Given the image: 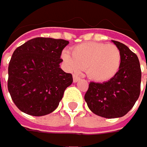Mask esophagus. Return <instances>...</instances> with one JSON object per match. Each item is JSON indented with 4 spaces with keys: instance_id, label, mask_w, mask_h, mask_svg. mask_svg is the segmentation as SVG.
<instances>
[{
    "instance_id": "esophagus-1",
    "label": "esophagus",
    "mask_w": 147,
    "mask_h": 147,
    "mask_svg": "<svg viewBox=\"0 0 147 147\" xmlns=\"http://www.w3.org/2000/svg\"><path fill=\"white\" fill-rule=\"evenodd\" d=\"M80 79H81V78H80V77H78V75H76V74L73 75V81H74V83H77V82H78Z\"/></svg>"
}]
</instances>
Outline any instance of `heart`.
I'll return each instance as SVG.
<instances>
[{
	"mask_svg": "<svg viewBox=\"0 0 147 147\" xmlns=\"http://www.w3.org/2000/svg\"><path fill=\"white\" fill-rule=\"evenodd\" d=\"M61 58L71 71L86 69L89 78L96 82H106L113 78L121 65V53L113 44L87 42L76 46L72 55L63 51Z\"/></svg>",
	"mask_w": 147,
	"mask_h": 147,
	"instance_id": "heart-1",
	"label": "heart"
}]
</instances>
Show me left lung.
Wrapping results in <instances>:
<instances>
[{
	"instance_id": "obj_1",
	"label": "left lung",
	"mask_w": 147,
	"mask_h": 147,
	"mask_svg": "<svg viewBox=\"0 0 147 147\" xmlns=\"http://www.w3.org/2000/svg\"><path fill=\"white\" fill-rule=\"evenodd\" d=\"M112 41L121 53L119 70L107 82H91L84 95L90 110L105 118L125 115L133 108L140 94L141 69L137 55L124 44Z\"/></svg>"
}]
</instances>
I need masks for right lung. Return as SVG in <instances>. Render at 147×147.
Returning <instances> with one entry per match:
<instances>
[{
    "label": "right lung",
    "mask_w": 147,
    "mask_h": 147,
    "mask_svg": "<svg viewBox=\"0 0 147 147\" xmlns=\"http://www.w3.org/2000/svg\"><path fill=\"white\" fill-rule=\"evenodd\" d=\"M64 39L35 38L16 48L9 64L8 89L24 113L42 116L56 109L72 75L60 68Z\"/></svg>",
    "instance_id": "right-lung-1"
}]
</instances>
